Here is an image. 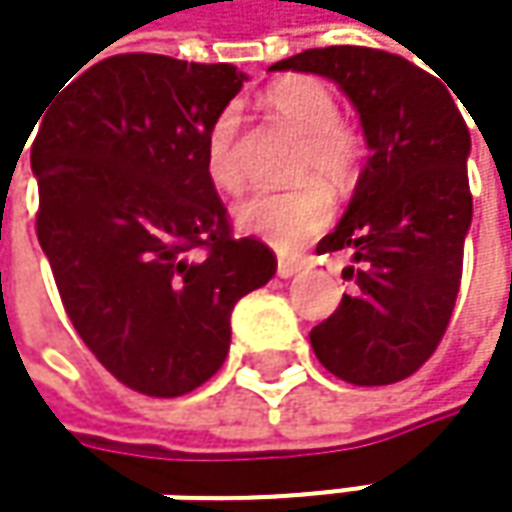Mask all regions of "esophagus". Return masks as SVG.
Here are the masks:
<instances>
[{"label":"esophagus","mask_w":512,"mask_h":512,"mask_svg":"<svg viewBox=\"0 0 512 512\" xmlns=\"http://www.w3.org/2000/svg\"><path fill=\"white\" fill-rule=\"evenodd\" d=\"M299 269H302V260H296V257H278V275L281 278H293Z\"/></svg>","instance_id":"1"}]
</instances>
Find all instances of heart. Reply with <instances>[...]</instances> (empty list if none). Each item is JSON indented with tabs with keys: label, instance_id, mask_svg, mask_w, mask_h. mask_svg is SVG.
I'll use <instances>...</instances> for the list:
<instances>
[{
	"label": "heart",
	"instance_id": "heart-1",
	"mask_svg": "<svg viewBox=\"0 0 512 512\" xmlns=\"http://www.w3.org/2000/svg\"><path fill=\"white\" fill-rule=\"evenodd\" d=\"M266 106L290 133L302 139L296 156V177H323L344 183L358 162V139L341 124L335 97L317 79H281L266 91ZM237 112L225 109L207 130L204 165L207 177L222 192L243 186V165L237 151ZM332 195L323 183H302L290 192H252L234 204V225L281 252L317 237L332 219Z\"/></svg>",
	"mask_w": 512,
	"mask_h": 512
}]
</instances>
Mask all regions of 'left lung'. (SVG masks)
I'll list each match as a JSON object with an SVG mask.
<instances>
[{
    "label": "left lung",
    "instance_id": "1",
    "mask_svg": "<svg viewBox=\"0 0 512 512\" xmlns=\"http://www.w3.org/2000/svg\"><path fill=\"white\" fill-rule=\"evenodd\" d=\"M269 70L332 79L356 106L370 156L344 219L317 246L350 252L356 293L311 329L320 364L353 385L412 376L439 347L471 228V136L454 94L427 70L367 47L305 50Z\"/></svg>",
    "mask_w": 512,
    "mask_h": 512
}]
</instances>
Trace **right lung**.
<instances>
[{
	"label": "right lung",
	"instance_id": "1",
	"mask_svg": "<svg viewBox=\"0 0 512 512\" xmlns=\"http://www.w3.org/2000/svg\"><path fill=\"white\" fill-rule=\"evenodd\" d=\"M249 76L127 52L91 64L38 115V240L64 311L127 388L180 397L228 356L234 305L275 255L234 237L204 142ZM35 130V127H32Z\"/></svg>",
	"mask_w": 512,
	"mask_h": 512
}]
</instances>
